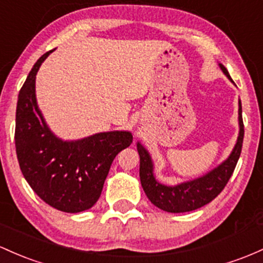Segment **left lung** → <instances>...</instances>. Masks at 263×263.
Here are the masks:
<instances>
[{
	"label": "left lung",
	"mask_w": 263,
	"mask_h": 263,
	"mask_svg": "<svg viewBox=\"0 0 263 263\" xmlns=\"http://www.w3.org/2000/svg\"><path fill=\"white\" fill-rule=\"evenodd\" d=\"M218 66L221 71L226 74L227 79L235 83L226 67L222 63H218ZM238 126L239 131L236 145L223 162H221L217 167L203 176L186 181V182L177 183L175 186H167L156 180L151 155L142 143L137 142V151L140 155V180L148 200L163 211L181 213L200 209L217 197L229 182L241 155L245 134L241 100H238Z\"/></svg>",
	"instance_id": "left-lung-1"
}]
</instances>
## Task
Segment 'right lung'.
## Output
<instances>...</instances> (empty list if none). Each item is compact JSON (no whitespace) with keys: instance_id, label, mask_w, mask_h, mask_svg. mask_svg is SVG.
I'll return each instance as SVG.
<instances>
[{"instance_id":"obj_1","label":"right lung","mask_w":263,"mask_h":263,"mask_svg":"<svg viewBox=\"0 0 263 263\" xmlns=\"http://www.w3.org/2000/svg\"><path fill=\"white\" fill-rule=\"evenodd\" d=\"M52 51L37 60L18 93L14 143L25 180L41 200L62 212L91 209L117 154L132 143L128 131L100 132L74 141L57 137L36 99V74Z\"/></svg>"}]
</instances>
